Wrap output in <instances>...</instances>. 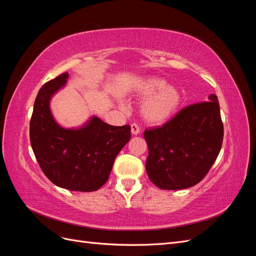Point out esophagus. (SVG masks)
Instances as JSON below:
<instances>
[{
  "instance_id": "obj_1",
  "label": "esophagus",
  "mask_w": 256,
  "mask_h": 256,
  "mask_svg": "<svg viewBox=\"0 0 256 256\" xmlns=\"http://www.w3.org/2000/svg\"><path fill=\"white\" fill-rule=\"evenodd\" d=\"M131 132H132V134H134V136L140 134V127H138V124L134 122L132 125H131Z\"/></svg>"
}]
</instances>
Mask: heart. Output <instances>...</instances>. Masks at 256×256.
<instances>
[{
	"label": "heart",
	"instance_id": "heart-1",
	"mask_svg": "<svg viewBox=\"0 0 256 256\" xmlns=\"http://www.w3.org/2000/svg\"><path fill=\"white\" fill-rule=\"evenodd\" d=\"M138 92L143 97H148L142 104V115L152 125H159L173 118L182 104L180 90L175 86H166V82L162 79L144 80Z\"/></svg>",
	"mask_w": 256,
	"mask_h": 256
}]
</instances>
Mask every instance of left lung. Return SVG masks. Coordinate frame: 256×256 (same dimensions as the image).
<instances>
[{"instance_id":"left-lung-1","label":"left lung","mask_w":256,"mask_h":256,"mask_svg":"<svg viewBox=\"0 0 256 256\" xmlns=\"http://www.w3.org/2000/svg\"><path fill=\"white\" fill-rule=\"evenodd\" d=\"M184 106L159 127L145 129L146 172L162 190L190 188L206 176L220 152L223 122L218 97Z\"/></svg>"}]
</instances>
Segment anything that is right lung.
Wrapping results in <instances>:
<instances>
[{"label":"right lung","instance_id":"obj_1","mask_svg":"<svg viewBox=\"0 0 256 256\" xmlns=\"http://www.w3.org/2000/svg\"><path fill=\"white\" fill-rule=\"evenodd\" d=\"M68 72L44 83L34 102L30 140L36 160L50 182L72 191L98 190L114 160L130 140V126H111L94 116L80 129H64L53 120L49 102L64 86Z\"/></svg>","mask_w":256,"mask_h":256}]
</instances>
